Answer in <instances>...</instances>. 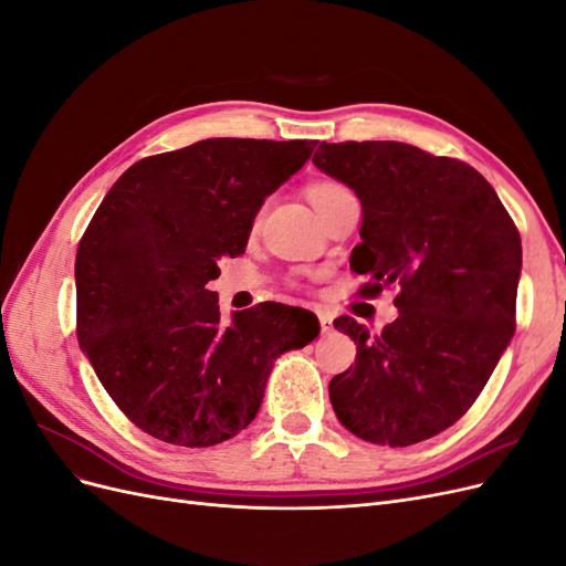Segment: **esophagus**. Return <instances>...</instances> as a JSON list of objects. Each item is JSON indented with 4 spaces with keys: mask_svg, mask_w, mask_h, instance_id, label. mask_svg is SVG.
I'll use <instances>...</instances> for the list:
<instances>
[{
    "mask_svg": "<svg viewBox=\"0 0 566 566\" xmlns=\"http://www.w3.org/2000/svg\"><path fill=\"white\" fill-rule=\"evenodd\" d=\"M318 323H321V333L328 335L333 331V316L331 314L318 312Z\"/></svg>",
    "mask_w": 566,
    "mask_h": 566,
    "instance_id": "esophagus-1",
    "label": "esophagus"
}]
</instances>
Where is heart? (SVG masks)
I'll return each mask as SVG.
<instances>
[{
  "instance_id": "obj_1",
  "label": "heart",
  "mask_w": 566,
  "mask_h": 566,
  "mask_svg": "<svg viewBox=\"0 0 566 566\" xmlns=\"http://www.w3.org/2000/svg\"><path fill=\"white\" fill-rule=\"evenodd\" d=\"M345 193H349L345 186L337 184V181H328V179L314 181L310 188H306V196H310V200H312V205H314L318 214L328 210L331 205H333L337 198L345 196Z\"/></svg>"
}]
</instances>
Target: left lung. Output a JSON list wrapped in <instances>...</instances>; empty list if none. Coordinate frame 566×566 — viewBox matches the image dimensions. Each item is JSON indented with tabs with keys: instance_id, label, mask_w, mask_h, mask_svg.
<instances>
[{
	"instance_id": "left-lung-1",
	"label": "left lung",
	"mask_w": 566,
	"mask_h": 566,
	"mask_svg": "<svg viewBox=\"0 0 566 566\" xmlns=\"http://www.w3.org/2000/svg\"><path fill=\"white\" fill-rule=\"evenodd\" d=\"M314 165L361 200L349 262L368 279L361 295L399 287V318L380 335L335 318L356 358L331 380V403L364 441L410 447L468 413L515 335L520 231L474 167L418 146L323 142Z\"/></svg>"
}]
</instances>
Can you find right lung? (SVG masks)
Wrapping results in <instances>:
<instances>
[{"mask_svg": "<svg viewBox=\"0 0 566 566\" xmlns=\"http://www.w3.org/2000/svg\"><path fill=\"white\" fill-rule=\"evenodd\" d=\"M314 148L205 139L134 163L98 205L75 260L77 342L146 434L188 449L235 437L260 410L273 358L318 335L314 314L285 304L221 321L208 290L221 256L245 252L264 198Z\"/></svg>", "mask_w": 566, "mask_h": 566, "instance_id": "1", "label": "right lung"}]
</instances>
